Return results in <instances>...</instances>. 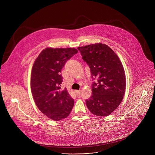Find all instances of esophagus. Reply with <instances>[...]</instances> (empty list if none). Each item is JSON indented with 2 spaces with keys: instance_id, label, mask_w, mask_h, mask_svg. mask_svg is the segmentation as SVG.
<instances>
[{
  "instance_id": "obj_1",
  "label": "esophagus",
  "mask_w": 155,
  "mask_h": 155,
  "mask_svg": "<svg viewBox=\"0 0 155 155\" xmlns=\"http://www.w3.org/2000/svg\"><path fill=\"white\" fill-rule=\"evenodd\" d=\"M75 94L77 95V96H80V93H81V91H80V90H75Z\"/></svg>"
}]
</instances>
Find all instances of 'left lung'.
<instances>
[{"instance_id": "8db88e82", "label": "left lung", "mask_w": 155, "mask_h": 155, "mask_svg": "<svg viewBox=\"0 0 155 155\" xmlns=\"http://www.w3.org/2000/svg\"><path fill=\"white\" fill-rule=\"evenodd\" d=\"M77 49L89 65L93 80L92 96L86 101L94 115L111 114L121 102L126 90V75L122 63L115 52L105 44L98 43Z\"/></svg>"}]
</instances>
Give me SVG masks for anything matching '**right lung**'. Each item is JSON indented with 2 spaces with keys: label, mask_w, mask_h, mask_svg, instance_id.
I'll list each match as a JSON object with an SVG mask.
<instances>
[{
  "label": "right lung",
  "mask_w": 155,
  "mask_h": 155,
  "mask_svg": "<svg viewBox=\"0 0 155 155\" xmlns=\"http://www.w3.org/2000/svg\"><path fill=\"white\" fill-rule=\"evenodd\" d=\"M77 53L74 48H47L32 66L31 89L34 100L40 111L53 120L67 118L73 108L74 100L65 88L61 90L60 73L65 62Z\"/></svg>",
  "instance_id": "add662e5"
}]
</instances>
